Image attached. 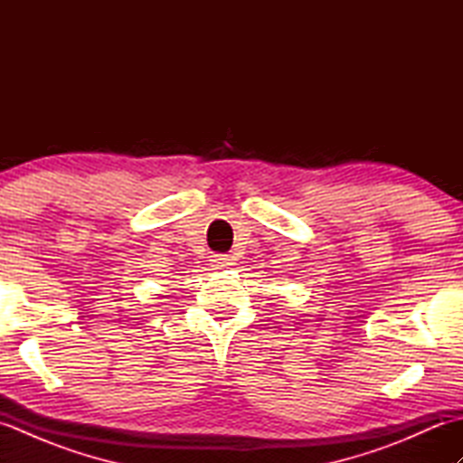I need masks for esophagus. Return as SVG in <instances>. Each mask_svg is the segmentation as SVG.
<instances>
[{"label":"esophagus","instance_id":"34e87169","mask_svg":"<svg viewBox=\"0 0 463 463\" xmlns=\"http://www.w3.org/2000/svg\"><path fill=\"white\" fill-rule=\"evenodd\" d=\"M211 264H213V269H216V270H222V269H226V267H231V257L229 254H213L211 257Z\"/></svg>","mask_w":463,"mask_h":463}]
</instances>
